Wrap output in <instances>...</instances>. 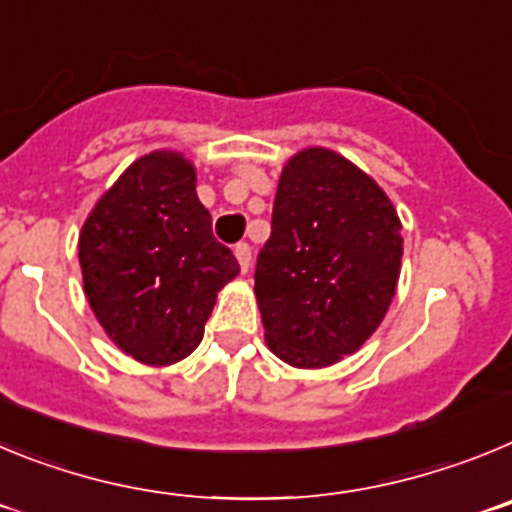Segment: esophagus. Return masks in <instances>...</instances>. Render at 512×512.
Masks as SVG:
<instances>
[{"label": "esophagus", "mask_w": 512, "mask_h": 512, "mask_svg": "<svg viewBox=\"0 0 512 512\" xmlns=\"http://www.w3.org/2000/svg\"><path fill=\"white\" fill-rule=\"evenodd\" d=\"M233 253L238 266H241V271L246 274V271L251 269V246H248V243H238V246L233 248Z\"/></svg>", "instance_id": "1"}]
</instances>
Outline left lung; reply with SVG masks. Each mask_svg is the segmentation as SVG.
I'll return each mask as SVG.
<instances>
[{
  "mask_svg": "<svg viewBox=\"0 0 512 512\" xmlns=\"http://www.w3.org/2000/svg\"><path fill=\"white\" fill-rule=\"evenodd\" d=\"M400 230L395 205L366 171L330 148L297 151L279 176L253 274L266 346L297 369L356 354L395 297Z\"/></svg>",
  "mask_w": 512,
  "mask_h": 512,
  "instance_id": "left-lung-1",
  "label": "left lung"
}]
</instances>
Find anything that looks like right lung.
<instances>
[{
  "instance_id": "add662e5",
  "label": "right lung",
  "mask_w": 512,
  "mask_h": 512,
  "mask_svg": "<svg viewBox=\"0 0 512 512\" xmlns=\"http://www.w3.org/2000/svg\"><path fill=\"white\" fill-rule=\"evenodd\" d=\"M84 295L122 354L169 366L200 346L217 292L238 277L212 235L184 153L151 151L122 171L79 233Z\"/></svg>"
}]
</instances>
